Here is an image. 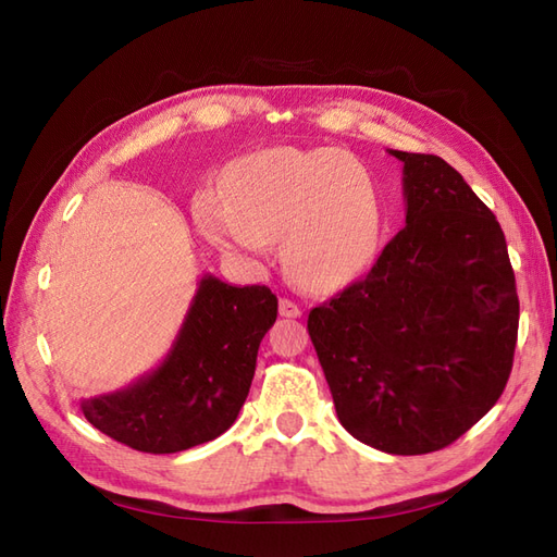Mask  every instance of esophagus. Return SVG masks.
<instances>
[{
  "mask_svg": "<svg viewBox=\"0 0 557 557\" xmlns=\"http://www.w3.org/2000/svg\"><path fill=\"white\" fill-rule=\"evenodd\" d=\"M278 312H281V317H288V319H298V317H302L300 305H298V302H293V300H288V298H281V302H278Z\"/></svg>",
  "mask_w": 557,
  "mask_h": 557,
  "instance_id": "1",
  "label": "esophagus"
}]
</instances>
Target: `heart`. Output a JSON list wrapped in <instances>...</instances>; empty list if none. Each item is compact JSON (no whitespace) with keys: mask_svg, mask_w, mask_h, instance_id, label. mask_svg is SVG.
Returning <instances> with one entry per match:
<instances>
[{"mask_svg":"<svg viewBox=\"0 0 557 557\" xmlns=\"http://www.w3.org/2000/svg\"><path fill=\"white\" fill-rule=\"evenodd\" d=\"M202 236L238 257L264 255L281 238V262L302 288L331 290L355 278L379 247L376 178L338 147H271L231 169L224 193L193 200Z\"/></svg>","mask_w":557,"mask_h":557,"instance_id":"b5f03b06","label":"heart"}]
</instances>
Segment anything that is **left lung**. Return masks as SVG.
Returning a JSON list of instances; mask_svg holds the SVG:
<instances>
[{
	"instance_id": "left-lung-1",
	"label": "left lung",
	"mask_w": 557,
	"mask_h": 557,
	"mask_svg": "<svg viewBox=\"0 0 557 557\" xmlns=\"http://www.w3.org/2000/svg\"><path fill=\"white\" fill-rule=\"evenodd\" d=\"M403 166L405 228L307 331L341 424L376 450L450 446L498 403L520 326L503 228L436 154Z\"/></svg>"
}]
</instances>
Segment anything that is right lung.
I'll return each mask as SVG.
<instances>
[{"label": "right lung", "instance_id": "add662e5", "mask_svg": "<svg viewBox=\"0 0 557 557\" xmlns=\"http://www.w3.org/2000/svg\"><path fill=\"white\" fill-rule=\"evenodd\" d=\"M276 314L278 300L267 286L236 288L202 276L164 362L126 388L81 400L85 419L152 455L221 436L250 393L259 343Z\"/></svg>", "mask_w": 557, "mask_h": 557}]
</instances>
